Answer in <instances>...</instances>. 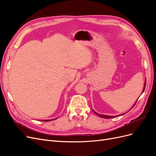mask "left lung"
Masks as SVG:
<instances>
[{"label":"left lung","mask_w":156,"mask_h":156,"mask_svg":"<svg viewBox=\"0 0 156 156\" xmlns=\"http://www.w3.org/2000/svg\"><path fill=\"white\" fill-rule=\"evenodd\" d=\"M145 87H146V80H145V82H144V88H143V92H142V94L143 93V92H144V90ZM136 101H137V100H136ZM136 101H135V103H134V105H133V107H132V108H133V106L135 105V104L136 103ZM92 111H93V112H94V113H95L96 115H97L98 116H100V118H104V119H112V118H116V117H118V116H122V115H124V114H125V113H124V114H121V115H116V116H108V115H100V114H99V113L96 112V111H94L93 109H92Z\"/></svg>","instance_id":"left-lung-1"}]
</instances>
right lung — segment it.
I'll use <instances>...</instances> for the list:
<instances>
[{
    "mask_svg": "<svg viewBox=\"0 0 156 156\" xmlns=\"http://www.w3.org/2000/svg\"><path fill=\"white\" fill-rule=\"evenodd\" d=\"M57 119V118H56ZM55 119H51V120H42L41 121H44V122H49V121H51V120H53Z\"/></svg>",
    "mask_w": 156,
    "mask_h": 156,
    "instance_id": "obj_1",
    "label": "right lung"
}]
</instances>
